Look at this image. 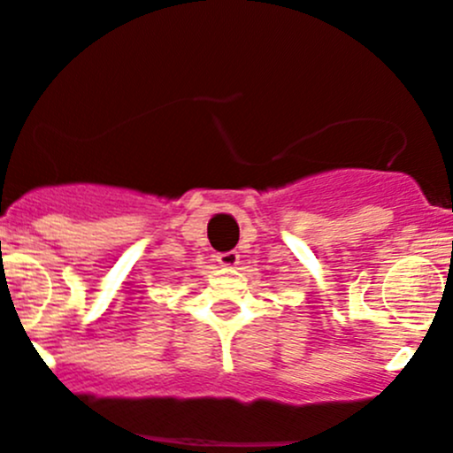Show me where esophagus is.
Here are the masks:
<instances>
[{
	"instance_id": "esophagus-1",
	"label": "esophagus",
	"mask_w": 453,
	"mask_h": 453,
	"mask_svg": "<svg viewBox=\"0 0 453 453\" xmlns=\"http://www.w3.org/2000/svg\"><path fill=\"white\" fill-rule=\"evenodd\" d=\"M217 261H219V265H223V267H234L236 263H239V252H236V250L221 252V254H217Z\"/></svg>"
}]
</instances>
